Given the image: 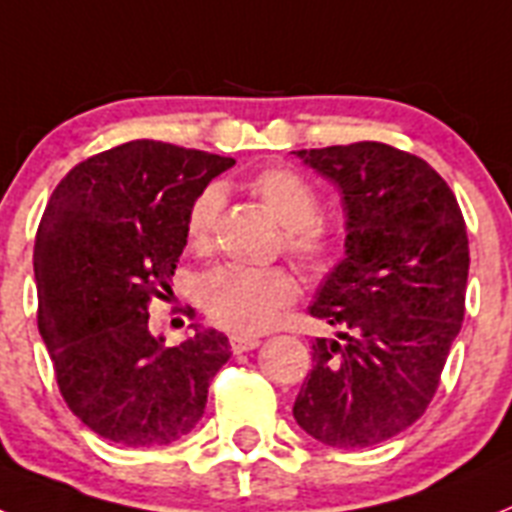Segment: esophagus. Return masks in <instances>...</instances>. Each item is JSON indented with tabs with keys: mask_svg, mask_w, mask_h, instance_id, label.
Here are the masks:
<instances>
[{
	"mask_svg": "<svg viewBox=\"0 0 512 512\" xmlns=\"http://www.w3.org/2000/svg\"><path fill=\"white\" fill-rule=\"evenodd\" d=\"M229 343H231V351H234V354H244V351L257 349V346H260V338H255V336H231Z\"/></svg>",
	"mask_w": 512,
	"mask_h": 512,
	"instance_id": "1",
	"label": "esophagus"
}]
</instances>
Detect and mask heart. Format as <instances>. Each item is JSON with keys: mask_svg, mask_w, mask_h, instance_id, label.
I'll use <instances>...</instances> for the list:
<instances>
[{"mask_svg": "<svg viewBox=\"0 0 512 512\" xmlns=\"http://www.w3.org/2000/svg\"><path fill=\"white\" fill-rule=\"evenodd\" d=\"M249 192L276 216L283 229V247L309 273H328L341 257L338 236L320 221L322 195L302 171L273 166L252 176ZM223 197L218 187H205L192 200L184 221L187 247L205 255L213 247ZM299 296V283L286 268L210 270L200 283V304L213 325L236 336L263 333Z\"/></svg>", "mask_w": 512, "mask_h": 512, "instance_id": "1", "label": "heart"}]
</instances>
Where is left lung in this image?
I'll list each match as a JSON object with an SVG mask.
<instances>
[{
  "instance_id": "1",
  "label": "left lung",
  "mask_w": 512,
  "mask_h": 512,
  "mask_svg": "<svg viewBox=\"0 0 512 512\" xmlns=\"http://www.w3.org/2000/svg\"><path fill=\"white\" fill-rule=\"evenodd\" d=\"M338 184L346 260L309 315L341 328L315 338L296 424L330 448H369L427 411L466 312L461 205L424 158L364 140L299 150Z\"/></svg>"
}]
</instances>
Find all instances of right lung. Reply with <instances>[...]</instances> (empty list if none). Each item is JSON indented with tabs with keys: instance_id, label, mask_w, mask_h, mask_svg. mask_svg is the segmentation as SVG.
Instances as JSON below:
<instances>
[{
	"instance_id": "right-lung-1",
	"label": "right lung",
	"mask_w": 512,
	"mask_h": 512,
	"mask_svg": "<svg viewBox=\"0 0 512 512\" xmlns=\"http://www.w3.org/2000/svg\"><path fill=\"white\" fill-rule=\"evenodd\" d=\"M234 163L132 140L72 166L51 192L33 247L38 330L64 403L103 440L158 448L184 437L229 362L218 330L166 349L150 336L148 304L171 291L192 200Z\"/></svg>"
}]
</instances>
